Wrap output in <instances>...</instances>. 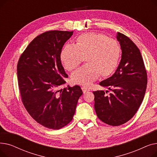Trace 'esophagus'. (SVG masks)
<instances>
[{
	"label": "esophagus",
	"instance_id": "obj_1",
	"mask_svg": "<svg viewBox=\"0 0 157 157\" xmlns=\"http://www.w3.org/2000/svg\"><path fill=\"white\" fill-rule=\"evenodd\" d=\"M81 89H82V90H83V92L84 94L86 93V92H88V91H90V89H89V88H86V87H85V86L81 87Z\"/></svg>",
	"mask_w": 157,
	"mask_h": 157
}]
</instances>
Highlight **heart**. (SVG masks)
Segmentation results:
<instances>
[{"label":"heart","instance_id":"b5f03b06","mask_svg":"<svg viewBox=\"0 0 157 157\" xmlns=\"http://www.w3.org/2000/svg\"><path fill=\"white\" fill-rule=\"evenodd\" d=\"M121 54L117 40L100 33L90 32L79 36L74 45L65 44L60 60L63 67L71 71L85 59L87 64L73 72L71 79L75 84L88 86L100 74L106 77L113 74L118 67Z\"/></svg>","mask_w":157,"mask_h":157}]
</instances>
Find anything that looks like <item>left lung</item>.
I'll return each instance as SVG.
<instances>
[{"mask_svg": "<svg viewBox=\"0 0 157 157\" xmlns=\"http://www.w3.org/2000/svg\"><path fill=\"white\" fill-rule=\"evenodd\" d=\"M121 59L113 75L99 83L111 91L94 92L95 110L100 120L111 126L124 124L141 105L147 86V72L139 48L127 36L118 32ZM106 91L105 92L107 93Z\"/></svg>", "mask_w": 157, "mask_h": 157, "instance_id": "obj_1", "label": "left lung"}]
</instances>
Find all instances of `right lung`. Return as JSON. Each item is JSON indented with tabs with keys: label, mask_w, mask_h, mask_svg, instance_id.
Here are the masks:
<instances>
[{
	"label": "right lung",
	"mask_w": 157,
	"mask_h": 157,
	"mask_svg": "<svg viewBox=\"0 0 157 157\" xmlns=\"http://www.w3.org/2000/svg\"><path fill=\"white\" fill-rule=\"evenodd\" d=\"M73 31L50 30L33 39L17 64L21 101L31 117L40 125L58 130L69 123L83 94L76 85L60 90L68 78L61 63L63 46Z\"/></svg>",
	"instance_id": "right-lung-1"
}]
</instances>
